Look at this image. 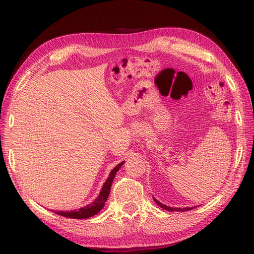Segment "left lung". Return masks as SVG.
I'll list each match as a JSON object with an SVG mask.
<instances>
[{
  "label": "left lung",
  "instance_id": "8db88e82",
  "mask_svg": "<svg viewBox=\"0 0 254 254\" xmlns=\"http://www.w3.org/2000/svg\"><path fill=\"white\" fill-rule=\"evenodd\" d=\"M154 200L156 201V203L159 205V207L164 209V210H167V211H188V210L193 209V208H191V207H188V208H172V207H168V205L161 203L160 201H158L157 199L154 198ZM194 208H196V207H194Z\"/></svg>",
  "mask_w": 254,
  "mask_h": 254
}]
</instances>
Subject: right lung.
<instances>
[{
	"instance_id": "obj_1",
	"label": "right lung",
	"mask_w": 254,
	"mask_h": 254,
	"mask_svg": "<svg viewBox=\"0 0 254 254\" xmlns=\"http://www.w3.org/2000/svg\"><path fill=\"white\" fill-rule=\"evenodd\" d=\"M125 161H122L121 163L118 164L116 168H114L111 170V172L109 173L108 179L106 180L105 184L102 187V190H100L98 197L94 200V201L90 204L85 205V207H82L79 210H73V211H56L55 213L58 215H62L64 217H70V219H78V220H83V219H88L93 215L97 214L98 212L104 208L105 202L107 201L109 192H110V188H111V184H113L114 179L116 173L119 171V169L123 166Z\"/></svg>"
}]
</instances>
